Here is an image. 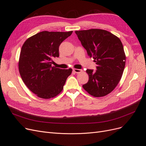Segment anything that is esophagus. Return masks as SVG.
Returning a JSON list of instances; mask_svg holds the SVG:
<instances>
[{"instance_id":"esophagus-1","label":"esophagus","mask_w":146,"mask_h":146,"mask_svg":"<svg viewBox=\"0 0 146 146\" xmlns=\"http://www.w3.org/2000/svg\"><path fill=\"white\" fill-rule=\"evenodd\" d=\"M73 71H74V72H75V73H77V74L82 72V69H75L74 68V69H73Z\"/></svg>"}]
</instances>
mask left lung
Here are the masks:
<instances>
[{"label": "left lung", "mask_w": 146, "mask_h": 146, "mask_svg": "<svg viewBox=\"0 0 146 146\" xmlns=\"http://www.w3.org/2000/svg\"><path fill=\"white\" fill-rule=\"evenodd\" d=\"M82 46L90 58H93L97 70L87 69V83L82 86L96 98L106 96L118 84L125 65L126 56L120 39L104 30L75 31Z\"/></svg>", "instance_id": "1"}]
</instances>
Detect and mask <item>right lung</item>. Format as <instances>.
I'll use <instances>...</instances> for the list:
<instances>
[{
  "mask_svg": "<svg viewBox=\"0 0 146 146\" xmlns=\"http://www.w3.org/2000/svg\"><path fill=\"white\" fill-rule=\"evenodd\" d=\"M68 32H40L23 44L18 62L19 72L26 86L42 99L54 98L64 88L72 69L52 66L53 59L59 56V47L70 36Z\"/></svg>",
  "mask_w": 146,
  "mask_h": 146,
  "instance_id": "obj_1",
  "label": "right lung"
}]
</instances>
